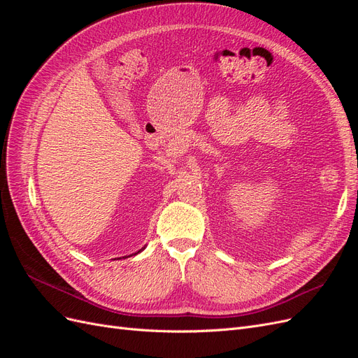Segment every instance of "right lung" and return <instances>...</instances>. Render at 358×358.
<instances>
[{
	"label": "right lung",
	"mask_w": 358,
	"mask_h": 358,
	"mask_svg": "<svg viewBox=\"0 0 358 358\" xmlns=\"http://www.w3.org/2000/svg\"><path fill=\"white\" fill-rule=\"evenodd\" d=\"M143 249H145V248H142V249H140V251H138V252H142V251H143ZM138 252H136V254H138Z\"/></svg>",
	"instance_id": "add662e5"
}]
</instances>
